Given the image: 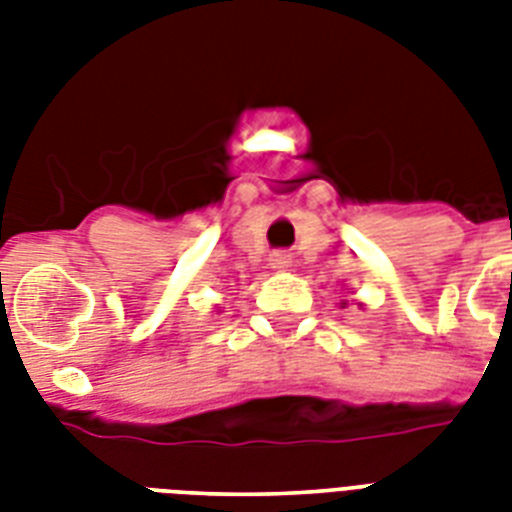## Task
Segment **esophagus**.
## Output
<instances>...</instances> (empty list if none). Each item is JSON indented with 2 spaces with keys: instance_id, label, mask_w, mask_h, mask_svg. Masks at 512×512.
I'll return each instance as SVG.
<instances>
[{
  "instance_id": "1",
  "label": "esophagus",
  "mask_w": 512,
  "mask_h": 512,
  "mask_svg": "<svg viewBox=\"0 0 512 512\" xmlns=\"http://www.w3.org/2000/svg\"><path fill=\"white\" fill-rule=\"evenodd\" d=\"M289 263H292V257H289L287 252H273L271 255V265L276 268V271H284V268H289Z\"/></svg>"
}]
</instances>
